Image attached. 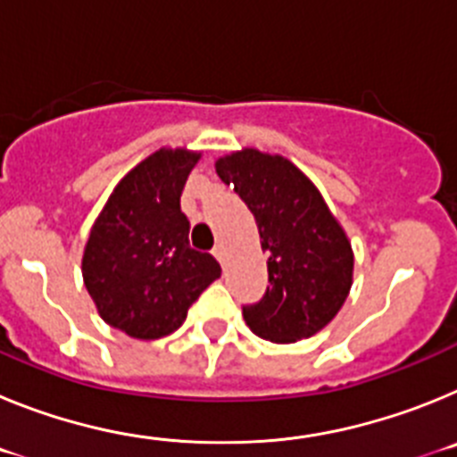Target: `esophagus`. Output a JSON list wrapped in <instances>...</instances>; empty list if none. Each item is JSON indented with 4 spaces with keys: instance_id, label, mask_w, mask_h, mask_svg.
<instances>
[{
    "instance_id": "1",
    "label": "esophagus",
    "mask_w": 457,
    "mask_h": 457,
    "mask_svg": "<svg viewBox=\"0 0 457 457\" xmlns=\"http://www.w3.org/2000/svg\"><path fill=\"white\" fill-rule=\"evenodd\" d=\"M212 256H215L217 261H220V263L224 265V256H226V252H224V245H215V249H212Z\"/></svg>"
}]
</instances>
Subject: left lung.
Wrapping results in <instances>:
<instances>
[{"label": "left lung", "instance_id": "8db88e82", "mask_svg": "<svg viewBox=\"0 0 457 457\" xmlns=\"http://www.w3.org/2000/svg\"><path fill=\"white\" fill-rule=\"evenodd\" d=\"M215 171L252 210L270 256L265 297L242 309L249 329L272 343L318 334L353 288L354 253L341 221L316 185L281 155L242 148L220 157Z\"/></svg>", "mask_w": 457, "mask_h": 457}]
</instances>
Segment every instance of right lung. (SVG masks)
I'll use <instances>...</instances> for the list:
<instances>
[{"label": "right lung", "instance_id": "1", "mask_svg": "<svg viewBox=\"0 0 457 457\" xmlns=\"http://www.w3.org/2000/svg\"><path fill=\"white\" fill-rule=\"evenodd\" d=\"M201 153L160 148L128 171L96 217L82 277L107 325L153 341L176 332L199 295L221 274L189 247L180 194Z\"/></svg>", "mask_w": 457, "mask_h": 457}]
</instances>
